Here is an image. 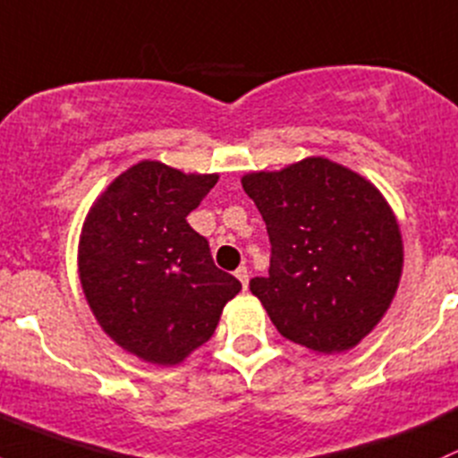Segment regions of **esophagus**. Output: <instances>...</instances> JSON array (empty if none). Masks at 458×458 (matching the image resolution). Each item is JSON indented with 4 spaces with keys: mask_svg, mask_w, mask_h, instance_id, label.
I'll list each match as a JSON object with an SVG mask.
<instances>
[{
    "mask_svg": "<svg viewBox=\"0 0 458 458\" xmlns=\"http://www.w3.org/2000/svg\"><path fill=\"white\" fill-rule=\"evenodd\" d=\"M235 277L240 279V284H242V288L247 290V286H249V270H247V267H240L238 270H235Z\"/></svg>",
    "mask_w": 458,
    "mask_h": 458,
    "instance_id": "obj_1",
    "label": "esophagus"
}]
</instances>
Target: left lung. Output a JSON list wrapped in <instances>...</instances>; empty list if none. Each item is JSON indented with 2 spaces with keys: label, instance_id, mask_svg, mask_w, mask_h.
I'll use <instances>...</instances> for the list:
<instances>
[{
  "label": "left lung",
  "instance_id": "1",
  "mask_svg": "<svg viewBox=\"0 0 458 458\" xmlns=\"http://www.w3.org/2000/svg\"><path fill=\"white\" fill-rule=\"evenodd\" d=\"M242 188L270 240L268 277L249 288L277 332L318 353L358 345L391 306L404 262L380 191L323 157L250 172Z\"/></svg>",
  "mask_w": 458,
  "mask_h": 458
}]
</instances>
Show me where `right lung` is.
Listing matches in <instances>:
<instances>
[{
  "label": "right lung",
  "mask_w": 458,
  "mask_h": 458,
  "mask_svg": "<svg viewBox=\"0 0 458 458\" xmlns=\"http://www.w3.org/2000/svg\"><path fill=\"white\" fill-rule=\"evenodd\" d=\"M216 181L141 161L113 181L82 227L78 270L91 312L117 345L152 365H176L208 343L242 288L188 225Z\"/></svg>",
  "instance_id": "add662e5"
}]
</instances>
